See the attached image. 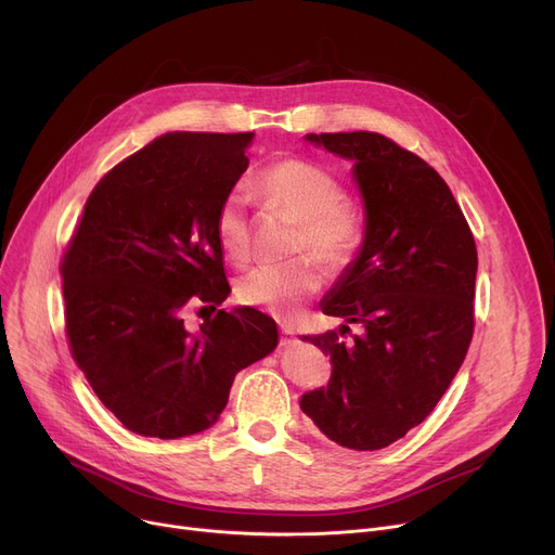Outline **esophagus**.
<instances>
[{
	"label": "esophagus",
	"mask_w": 555,
	"mask_h": 555,
	"mask_svg": "<svg viewBox=\"0 0 555 555\" xmlns=\"http://www.w3.org/2000/svg\"><path fill=\"white\" fill-rule=\"evenodd\" d=\"M293 341H295L293 328H289V326H281V346H287V344H293Z\"/></svg>",
	"instance_id": "1"
}]
</instances>
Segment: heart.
I'll list each match as a JSON object with an SVG mask.
<instances>
[{"mask_svg": "<svg viewBox=\"0 0 555 555\" xmlns=\"http://www.w3.org/2000/svg\"><path fill=\"white\" fill-rule=\"evenodd\" d=\"M256 191L270 207L301 222L299 251H312L328 270H344L362 245V218L341 202V184L333 172L306 159H279L258 175ZM216 238L227 258L243 262L249 256L245 199L231 193L216 216ZM324 285V270L314 258L289 266H260L238 281L241 304L293 319L304 301Z\"/></svg>", "mask_w": 555, "mask_h": 555, "instance_id": "1", "label": "heart"}]
</instances>
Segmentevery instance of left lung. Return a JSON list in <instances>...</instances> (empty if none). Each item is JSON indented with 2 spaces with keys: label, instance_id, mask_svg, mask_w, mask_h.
I'll return each instance as SVG.
<instances>
[{
  "label": "left lung",
  "instance_id": "left-lung-1",
  "mask_svg": "<svg viewBox=\"0 0 555 555\" xmlns=\"http://www.w3.org/2000/svg\"><path fill=\"white\" fill-rule=\"evenodd\" d=\"M351 162L364 233L322 299L339 331L308 335L333 371L301 410L348 450H383L421 425L450 387L473 339L477 247L459 204L431 166L377 132L306 134ZM348 323L363 333L340 341Z\"/></svg>",
  "mask_w": 555,
  "mask_h": 555
}]
</instances>
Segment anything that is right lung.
<instances>
[{
  "label": "right lung",
  "instance_id": "1",
  "mask_svg": "<svg viewBox=\"0 0 555 555\" xmlns=\"http://www.w3.org/2000/svg\"><path fill=\"white\" fill-rule=\"evenodd\" d=\"M254 132H166L114 166L85 202L63 260L72 356L130 431L182 439L222 414L238 371L272 353L274 319L216 310L231 287L216 216L247 170Z\"/></svg>",
  "mask_w": 555,
  "mask_h": 555
}]
</instances>
